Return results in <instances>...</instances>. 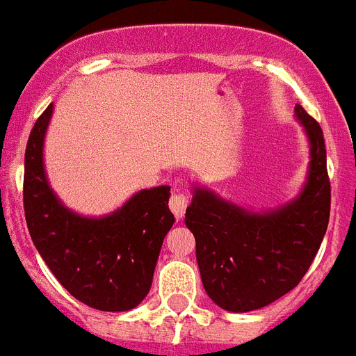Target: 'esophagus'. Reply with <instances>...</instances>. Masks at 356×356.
<instances>
[{"label": "esophagus", "instance_id": "obj_1", "mask_svg": "<svg viewBox=\"0 0 356 356\" xmlns=\"http://www.w3.org/2000/svg\"><path fill=\"white\" fill-rule=\"evenodd\" d=\"M188 202H190V199H188L186 193L181 192V190H175V192L172 193V199H170V210L173 211V215H175L177 219H181V217L184 215Z\"/></svg>", "mask_w": 356, "mask_h": 356}]
</instances>
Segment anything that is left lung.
I'll list each match as a JSON object with an SVG mask.
<instances>
[{
    "label": "left lung",
    "instance_id": "obj_1",
    "mask_svg": "<svg viewBox=\"0 0 356 356\" xmlns=\"http://www.w3.org/2000/svg\"><path fill=\"white\" fill-rule=\"evenodd\" d=\"M295 115L309 141V166L293 201L255 213L211 190L193 188L184 222L195 237L206 293L226 312H253L291 291L327 229L331 186L322 128L300 104Z\"/></svg>",
    "mask_w": 356,
    "mask_h": 356
}]
</instances>
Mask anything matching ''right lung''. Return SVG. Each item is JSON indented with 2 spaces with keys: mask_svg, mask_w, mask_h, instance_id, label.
<instances>
[{
  "mask_svg": "<svg viewBox=\"0 0 356 356\" xmlns=\"http://www.w3.org/2000/svg\"><path fill=\"white\" fill-rule=\"evenodd\" d=\"M49 104L25 150L23 206L32 243L72 297L99 312H128L148 295L161 246L175 219L170 186L141 190L104 217L68 210L50 188L43 164Z\"/></svg>",
  "mask_w": 356,
  "mask_h": 356,
  "instance_id": "right-lung-1",
  "label": "right lung"
}]
</instances>
